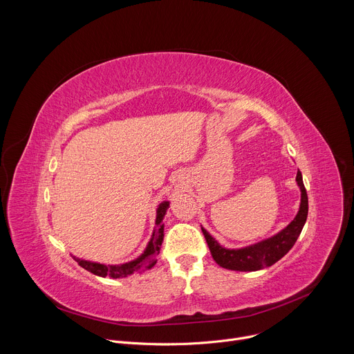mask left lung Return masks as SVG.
Listing matches in <instances>:
<instances>
[{
    "instance_id": "obj_1",
    "label": "left lung",
    "mask_w": 354,
    "mask_h": 354,
    "mask_svg": "<svg viewBox=\"0 0 354 354\" xmlns=\"http://www.w3.org/2000/svg\"><path fill=\"white\" fill-rule=\"evenodd\" d=\"M295 182L301 190L298 213L287 227H284L281 231H279L270 238L252 243L249 246L228 249L221 246L216 238H213L203 227H201V231H203V235L212 252V257L217 265L228 270L255 272L274 265L287 254V252L294 246L297 238L299 236L308 216V196L299 171L297 172Z\"/></svg>"
}]
</instances>
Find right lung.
<instances>
[{"label": "right lung", "instance_id": "1", "mask_svg": "<svg viewBox=\"0 0 354 354\" xmlns=\"http://www.w3.org/2000/svg\"><path fill=\"white\" fill-rule=\"evenodd\" d=\"M169 207V201H162L160 203L158 209H157V217H156V227L153 231V235H151L149 242L147 243L145 249L142 254L130 262L122 263V265H105V263H97V262H91V261H85L77 257H73L78 265L81 268H84L85 270L100 276V277H112V279H123L127 276H131L134 273H140L144 272L147 269H151L156 263H157V255L160 254L161 250V245L164 241V224L162 220L167 214V210Z\"/></svg>", "mask_w": 354, "mask_h": 354}]
</instances>
